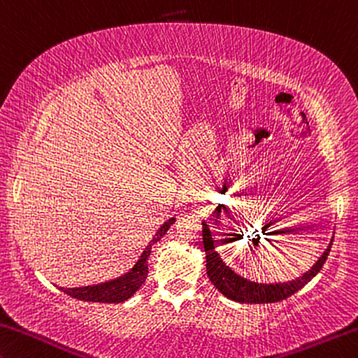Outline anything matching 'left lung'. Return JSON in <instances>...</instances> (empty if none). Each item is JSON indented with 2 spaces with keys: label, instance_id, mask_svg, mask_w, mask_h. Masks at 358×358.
<instances>
[{
  "label": "left lung",
  "instance_id": "1",
  "mask_svg": "<svg viewBox=\"0 0 358 358\" xmlns=\"http://www.w3.org/2000/svg\"><path fill=\"white\" fill-rule=\"evenodd\" d=\"M203 224V245H205L206 252V273L210 277L211 283L216 287L225 298L236 301V302H248V304H268V302H278L289 298L296 291H299L304 285H307L315 275L320 272V268L325 264L327 257L331 250V243L323 252L320 259L315 262L309 272H306L302 277L287 283H275V285H264L250 282L240 275H236L232 268L225 266L221 257L214 251V240L211 238V232L208 229L206 222Z\"/></svg>",
  "mask_w": 358,
  "mask_h": 358
}]
</instances>
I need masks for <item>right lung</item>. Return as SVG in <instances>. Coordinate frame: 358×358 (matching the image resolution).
I'll use <instances>...</instances> for the list:
<instances>
[{
    "label": "right lung",
    "instance_id": "right-lung-1",
    "mask_svg": "<svg viewBox=\"0 0 358 358\" xmlns=\"http://www.w3.org/2000/svg\"><path fill=\"white\" fill-rule=\"evenodd\" d=\"M176 222V217H171L168 222H164L158 232L153 236V240L147 245V248L142 252L139 261L136 262V266L131 268L128 273L122 275V277L110 280L107 283L94 285V287H83V288H62L59 287L60 291H64L65 294L71 296V298L87 301V302H108V304H118L129 299L142 285L145 283L147 273H148V256H150L152 246L163 238V235L168 232L169 227Z\"/></svg>",
    "mask_w": 358,
    "mask_h": 358
}]
</instances>
